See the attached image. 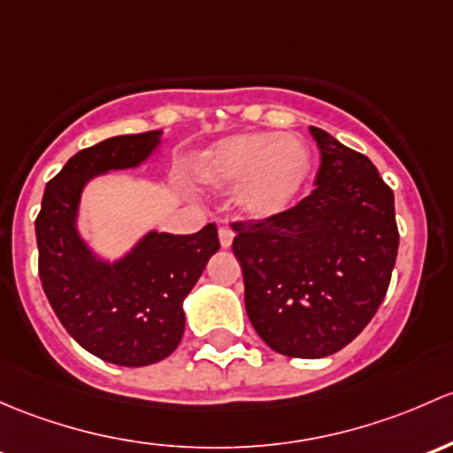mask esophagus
Wrapping results in <instances>:
<instances>
[{"label": "esophagus", "instance_id": "34e87169", "mask_svg": "<svg viewBox=\"0 0 453 453\" xmlns=\"http://www.w3.org/2000/svg\"><path fill=\"white\" fill-rule=\"evenodd\" d=\"M218 237H220V246L222 249H228V246L233 244V237H235V233H233L231 226H220V231H218Z\"/></svg>", "mask_w": 453, "mask_h": 453}]
</instances>
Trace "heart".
<instances>
[{
  "label": "heart",
  "mask_w": 453,
  "mask_h": 453,
  "mask_svg": "<svg viewBox=\"0 0 453 453\" xmlns=\"http://www.w3.org/2000/svg\"><path fill=\"white\" fill-rule=\"evenodd\" d=\"M198 179L213 189H237L250 218L288 211L311 174V150L298 134L242 133L220 139L196 163Z\"/></svg>",
  "instance_id": "b5f03b06"
}]
</instances>
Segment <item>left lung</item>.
Instances as JSON below:
<instances>
[{
    "instance_id": "1",
    "label": "left lung",
    "mask_w": 453,
    "mask_h": 453,
    "mask_svg": "<svg viewBox=\"0 0 453 453\" xmlns=\"http://www.w3.org/2000/svg\"><path fill=\"white\" fill-rule=\"evenodd\" d=\"M316 189L279 216L233 222L246 314L288 357H325L371 323L399 249L393 189L371 158L310 128Z\"/></svg>"
}]
</instances>
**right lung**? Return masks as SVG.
Wrapping results in <instances>:
<instances>
[{"instance_id": "add662e5", "label": "right lung", "mask_w": 453, "mask_h": 453, "mask_svg": "<svg viewBox=\"0 0 453 453\" xmlns=\"http://www.w3.org/2000/svg\"><path fill=\"white\" fill-rule=\"evenodd\" d=\"M161 130L119 134L85 148L45 185L36 216L39 277L67 334L100 360L148 366L165 360L185 331L183 301L220 249L216 225L192 235L150 231L122 259H100L78 233L85 185L142 165Z\"/></svg>"}]
</instances>
